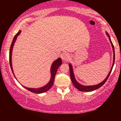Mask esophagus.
Segmentation results:
<instances>
[{
    "label": "esophagus",
    "mask_w": 121,
    "mask_h": 121,
    "mask_svg": "<svg viewBox=\"0 0 121 121\" xmlns=\"http://www.w3.org/2000/svg\"><path fill=\"white\" fill-rule=\"evenodd\" d=\"M62 60H63L64 61H65V62H68L70 59V57H69V54L68 53H63L62 54Z\"/></svg>",
    "instance_id": "1"
}]
</instances>
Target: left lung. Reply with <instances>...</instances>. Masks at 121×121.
I'll use <instances>...</instances> for the list:
<instances>
[{"mask_svg":"<svg viewBox=\"0 0 121 121\" xmlns=\"http://www.w3.org/2000/svg\"><path fill=\"white\" fill-rule=\"evenodd\" d=\"M107 34V35L108 36V38H109V39H110V41L111 42V43L112 44V48H113V64H112V68L111 69V70L110 71V72H109V73L108 74V75H107V77H106V78L105 80H104L103 82H102L101 83L97 84V85H92V86H84V85H82L81 84H79L78 82H77V80H75V77H74V73H73V68H72V66L70 64H69V69H70V78H71V80H72V82H73V85L74 86H75L76 88H77L78 90H79V91H93V90H95L96 89H97L99 88H100V87H101L102 85H104V84L106 82L107 79L108 78L109 76H110L111 73V71L112 70V68H113V65H114V63H115V48H114V46H113V44L112 43L111 40V39H110V35H109V34L108 33L106 32Z\"/></svg>","mask_w":121,"mask_h":121,"instance_id":"left-lung-1","label":"left lung"}]
</instances>
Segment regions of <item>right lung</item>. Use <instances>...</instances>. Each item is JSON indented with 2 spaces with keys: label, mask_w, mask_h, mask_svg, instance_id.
Here are the masks:
<instances>
[{
  "label": "right lung",
  "mask_w": 121,
  "mask_h": 121,
  "mask_svg": "<svg viewBox=\"0 0 121 121\" xmlns=\"http://www.w3.org/2000/svg\"><path fill=\"white\" fill-rule=\"evenodd\" d=\"M20 32H21V31H19V32H18L17 34L15 35V36H14V39H13V40L12 41V43H11L10 48L9 62H10V67H11V70H12V72H13V74H14V73H13L12 65H11V53H12L13 45H14L15 41L16 38H17V36L19 35L20 34ZM61 64H62V59H61L60 58H58L53 62V63L52 64V66H51V78L50 82H49L46 86H44L41 87V88H39V89H31V88H27V87H26L24 86V87L25 89H27V90L30 91L31 92H34V93L41 94V93H43V92L47 91L49 89H50L51 87H52L53 84V83H54V78H55V75H56V73H57V69H58V67H59V66L61 65Z\"/></svg>",
  "instance_id": "right-lung-1"
}]
</instances>
